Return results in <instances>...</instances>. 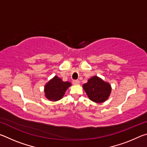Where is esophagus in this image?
Returning <instances> with one entry per match:
<instances>
[{
	"label": "esophagus",
	"instance_id": "obj_1",
	"mask_svg": "<svg viewBox=\"0 0 147 147\" xmlns=\"http://www.w3.org/2000/svg\"><path fill=\"white\" fill-rule=\"evenodd\" d=\"M73 83L74 84V85H78L80 84V81L79 80H73Z\"/></svg>",
	"mask_w": 147,
	"mask_h": 147
}]
</instances>
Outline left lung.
<instances>
[{
    "label": "left lung",
    "instance_id": "8db88e82",
    "mask_svg": "<svg viewBox=\"0 0 147 147\" xmlns=\"http://www.w3.org/2000/svg\"><path fill=\"white\" fill-rule=\"evenodd\" d=\"M82 87L89 98L96 103L104 102L111 92L110 84L97 76L89 78L88 82L83 84Z\"/></svg>",
    "mask_w": 147,
    "mask_h": 147
}]
</instances>
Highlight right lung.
Returning a JSON list of instances; mask_svg holds the SVG:
<instances>
[{
  "label": "right lung",
  "mask_w": 147,
  "mask_h": 147,
  "mask_svg": "<svg viewBox=\"0 0 147 147\" xmlns=\"http://www.w3.org/2000/svg\"><path fill=\"white\" fill-rule=\"evenodd\" d=\"M72 84L68 81L64 82L58 76H54L44 87L45 96L51 101H58L63 98L65 93Z\"/></svg>",
  "instance_id": "add662e5"
}]
</instances>
